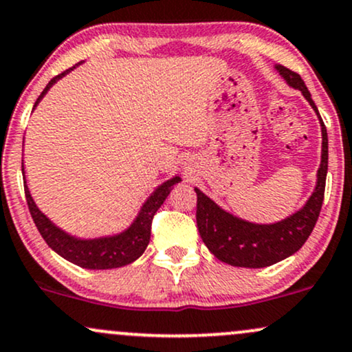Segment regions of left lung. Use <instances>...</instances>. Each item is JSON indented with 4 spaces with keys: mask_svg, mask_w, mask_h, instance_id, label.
Instances as JSON below:
<instances>
[{
    "mask_svg": "<svg viewBox=\"0 0 352 352\" xmlns=\"http://www.w3.org/2000/svg\"><path fill=\"white\" fill-rule=\"evenodd\" d=\"M275 69L292 89L303 94V97L318 115L321 125V138H323L321 163L316 173L315 191L305 202L303 208L293 212L292 216L278 222H272V224H255V222L234 216L216 204L209 196H206L201 189L194 188L197 194L196 221L202 242L206 243L210 254H214V257L234 267L263 268L282 262L298 252L315 229L324 199L326 173H328L326 126L313 102L311 94L298 74L283 65H275Z\"/></svg>",
    "mask_w": 352,
    "mask_h": 352,
    "instance_id": "left-lung-1",
    "label": "left lung"
}]
</instances>
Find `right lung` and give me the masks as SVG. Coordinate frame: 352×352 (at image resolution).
Wrapping results in <instances>:
<instances>
[{
  "instance_id": "right-lung-1",
  "label": "right lung",
  "mask_w": 352,
  "mask_h": 352,
  "mask_svg": "<svg viewBox=\"0 0 352 352\" xmlns=\"http://www.w3.org/2000/svg\"><path fill=\"white\" fill-rule=\"evenodd\" d=\"M77 65H74L72 69L65 70V72L54 77L52 80L45 85L43 94L39 95V98H37L34 103V109L39 105V102L43 100L44 95L49 92V89H51L57 80H60L62 77L67 76L70 70L76 69ZM23 179L29 212H31L32 221H34L37 230L43 235L45 243H47L56 254H59L62 258L69 260L74 265L89 268V270H109V268H118L128 265V263L135 262L136 258L142 257L143 252L146 250L148 243H150L153 216H155L156 210L163 206V202L166 201L168 194L173 191V188H175L177 183H181L179 176H173L171 179L160 184L158 188L148 196V199L143 202V206L140 208L133 222H131L125 230H122V232L113 235H103V237L82 239L65 232L64 229H60L59 226L54 224L51 219L37 208V204L31 196V191H29L28 188L26 175H24V164Z\"/></svg>"
}]
</instances>
